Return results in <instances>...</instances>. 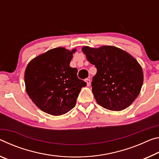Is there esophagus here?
I'll list each match as a JSON object with an SVG mask.
<instances>
[{"mask_svg": "<svg viewBox=\"0 0 159 159\" xmlns=\"http://www.w3.org/2000/svg\"><path fill=\"white\" fill-rule=\"evenodd\" d=\"M85 82H87V86H90V84H91V80L89 79V78H87V79L85 80Z\"/></svg>", "mask_w": 159, "mask_h": 159, "instance_id": "34e87169", "label": "esophagus"}]
</instances>
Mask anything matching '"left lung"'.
I'll list each match as a JSON object with an SVG mask.
<instances>
[{
  "label": "left lung",
  "mask_w": 159,
  "mask_h": 159,
  "mask_svg": "<svg viewBox=\"0 0 159 159\" xmlns=\"http://www.w3.org/2000/svg\"><path fill=\"white\" fill-rule=\"evenodd\" d=\"M82 50L97 69L92 87L98 104L115 111L128 107L138 97L143 84V71L137 60L115 46H84Z\"/></svg>",
  "instance_id": "1"
}]
</instances>
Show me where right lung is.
Returning <instances> with one entry per match:
<instances>
[{"instance_id": "add662e5", "label": "right lung", "mask_w": 159, "mask_h": 159, "mask_svg": "<svg viewBox=\"0 0 159 159\" xmlns=\"http://www.w3.org/2000/svg\"><path fill=\"white\" fill-rule=\"evenodd\" d=\"M72 51L58 47L33 59L25 73L26 91L35 105L53 116L67 113L87 83L77 77V69L70 66Z\"/></svg>"}]
</instances>
